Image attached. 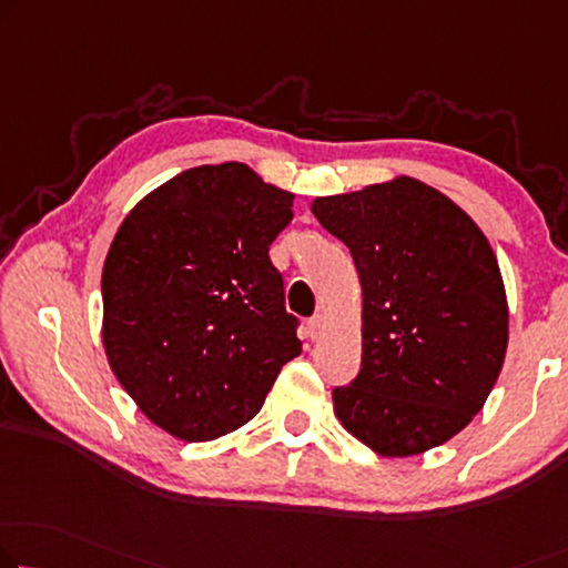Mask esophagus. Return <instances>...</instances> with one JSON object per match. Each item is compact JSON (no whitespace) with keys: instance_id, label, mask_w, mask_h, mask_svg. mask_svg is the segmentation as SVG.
Listing matches in <instances>:
<instances>
[{"instance_id":"esophagus-1","label":"esophagus","mask_w":568,"mask_h":568,"mask_svg":"<svg viewBox=\"0 0 568 568\" xmlns=\"http://www.w3.org/2000/svg\"><path fill=\"white\" fill-rule=\"evenodd\" d=\"M306 328H308L311 342H318L321 334H324V313H316V316H313V318L308 321Z\"/></svg>"}]
</instances>
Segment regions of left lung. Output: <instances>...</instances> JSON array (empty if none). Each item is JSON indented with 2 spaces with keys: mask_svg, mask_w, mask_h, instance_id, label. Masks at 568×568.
<instances>
[{
  "mask_svg": "<svg viewBox=\"0 0 568 568\" xmlns=\"http://www.w3.org/2000/svg\"><path fill=\"white\" fill-rule=\"evenodd\" d=\"M362 285V367L334 413L379 456H416L469 426L500 377L507 295L487 236L442 191L397 175L311 203Z\"/></svg>",
  "mask_w": 568,
  "mask_h": 568,
  "instance_id": "obj_1",
  "label": "left lung"
}]
</instances>
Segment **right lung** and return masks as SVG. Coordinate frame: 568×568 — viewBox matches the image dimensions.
I'll return each instance as SVG.
<instances>
[{"instance_id":"obj_1","label":"right lung","mask_w":568,"mask_h":568,"mask_svg":"<svg viewBox=\"0 0 568 568\" xmlns=\"http://www.w3.org/2000/svg\"><path fill=\"white\" fill-rule=\"evenodd\" d=\"M291 219V191L222 163L158 185L114 234L101 273L109 367L181 442H214L255 418L301 354L267 255Z\"/></svg>"}]
</instances>
